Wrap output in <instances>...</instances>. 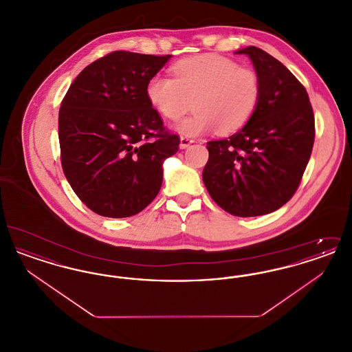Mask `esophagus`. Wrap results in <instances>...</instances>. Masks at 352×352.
Masks as SVG:
<instances>
[{
  "mask_svg": "<svg viewBox=\"0 0 352 352\" xmlns=\"http://www.w3.org/2000/svg\"><path fill=\"white\" fill-rule=\"evenodd\" d=\"M181 144H179V146H181V149H186V148H188L192 142H194V140L192 138H188V137H181Z\"/></svg>",
  "mask_w": 352,
  "mask_h": 352,
  "instance_id": "obj_1",
  "label": "esophagus"
}]
</instances>
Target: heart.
<instances>
[{
	"instance_id": "1",
	"label": "heart",
	"mask_w": 352,
	"mask_h": 352,
	"mask_svg": "<svg viewBox=\"0 0 352 352\" xmlns=\"http://www.w3.org/2000/svg\"><path fill=\"white\" fill-rule=\"evenodd\" d=\"M173 74L174 78L162 74L151 76L146 98L171 121L184 116L194 101L197 112L175 125V131L186 137L215 129L221 134L240 131L256 113L263 96L257 71L218 54L184 58L174 65Z\"/></svg>"
}]
</instances>
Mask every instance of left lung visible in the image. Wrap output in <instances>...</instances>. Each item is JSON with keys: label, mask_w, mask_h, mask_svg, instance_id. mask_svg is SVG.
Segmentation results:
<instances>
[{"label": "left lung", "mask_w": 352, "mask_h": 352, "mask_svg": "<svg viewBox=\"0 0 352 352\" xmlns=\"http://www.w3.org/2000/svg\"><path fill=\"white\" fill-rule=\"evenodd\" d=\"M236 54L251 58L263 96L241 131L207 142L203 182L224 211L251 218L292 199L311 155L316 124L305 87L280 60L254 46Z\"/></svg>", "instance_id": "1"}]
</instances>
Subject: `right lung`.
<instances>
[{"label":"right lung","instance_id":"1","mask_svg":"<svg viewBox=\"0 0 352 352\" xmlns=\"http://www.w3.org/2000/svg\"><path fill=\"white\" fill-rule=\"evenodd\" d=\"M170 58L113 51L84 68L62 101L63 173L98 215L141 212L161 188L164 161L179 149L146 98L149 79Z\"/></svg>","mask_w":352,"mask_h":352}]
</instances>
